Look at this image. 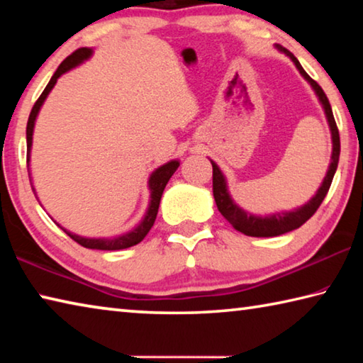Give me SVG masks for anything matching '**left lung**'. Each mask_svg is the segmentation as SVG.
Instances as JSON below:
<instances>
[{
  "instance_id": "obj_1",
  "label": "left lung",
  "mask_w": 363,
  "mask_h": 363,
  "mask_svg": "<svg viewBox=\"0 0 363 363\" xmlns=\"http://www.w3.org/2000/svg\"><path fill=\"white\" fill-rule=\"evenodd\" d=\"M275 49L280 51L281 54H285L286 57H290L294 67H296L298 72L301 73V77L311 84L312 91H314L318 102H320L325 118H327V123H328L330 134H331V157H330L327 174H325L320 187L317 189L315 195L312 196L309 201H306L304 205L294 208V210L277 211L272 214H266V216L250 213L247 210H243L240 205L235 203V200L232 199V195L229 192L227 177L224 176V173L220 171L218 164L214 163L213 160H210L213 164V195H214V201H216L218 205V210L227 220H229L233 229L245 233V235L248 237H277V235H281V233L291 232L303 225L306 220L317 211V208L320 206V203L323 201L325 195H327L328 189L331 186V181H333V176L336 173L337 160H340V147H341L340 133H337L335 116H333V112H331V106L327 99V96L323 93V89L314 82V79L307 75L303 67H301L299 60L294 57L288 49H285L280 45H275Z\"/></svg>"
}]
</instances>
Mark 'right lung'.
Masks as SVG:
<instances>
[{
	"label": "right lung",
	"instance_id": "add662e5",
	"mask_svg": "<svg viewBox=\"0 0 363 363\" xmlns=\"http://www.w3.org/2000/svg\"><path fill=\"white\" fill-rule=\"evenodd\" d=\"M93 54H94L93 48H82L73 54H70V56L59 65V69L56 70V73H54L52 78L49 79L48 86L45 88V91H43V94L40 96V99L36 101V104L33 106L32 112H30V116H28V123H27V164H28V168H30V152H32V144H33L35 123H36V118H38V113L43 107V104H45V101H46V97L49 96V93H51L52 88L57 83V79L62 77L64 73L77 69L78 65L84 64L86 60H89L91 57H93ZM179 163L181 162L177 158L169 160L168 163H164V164H162V167H158L157 169L152 171L149 176V181H147V187H149V190H150L149 206H147V210L144 213L143 219H140V223L138 225H134L131 230L123 232V233H120V235H113V237H83V235H78V233H75V232L67 230L65 227L57 224L56 220H54V223H56L60 229L67 233V235L73 238V240L82 245V247H84V248L113 251V250H125V248L134 247V245H138L139 242L144 240V237L149 233L153 223H155L163 190H164V187H167V184L171 179V176L174 174V171L179 168ZM28 176H30V182H32V173H30V169H28ZM32 189L35 192L33 182H32ZM35 196H36V192H35Z\"/></svg>",
	"mask_w": 363,
	"mask_h": 363
}]
</instances>
